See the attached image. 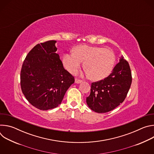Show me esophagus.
<instances>
[{"label":"esophagus","instance_id":"esophagus-1","mask_svg":"<svg viewBox=\"0 0 154 154\" xmlns=\"http://www.w3.org/2000/svg\"><path fill=\"white\" fill-rule=\"evenodd\" d=\"M82 81L81 80H79V79H75V83H77V84H79L80 83H82Z\"/></svg>","mask_w":154,"mask_h":154}]
</instances>
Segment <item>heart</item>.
<instances>
[{
    "instance_id": "heart-1",
    "label": "heart",
    "mask_w": 154,
    "mask_h": 154,
    "mask_svg": "<svg viewBox=\"0 0 154 154\" xmlns=\"http://www.w3.org/2000/svg\"><path fill=\"white\" fill-rule=\"evenodd\" d=\"M85 61L86 74L91 79L99 81L110 74L116 63L114 52L108 49L80 45L75 47L74 52L64 55L63 63L68 71L75 72Z\"/></svg>"
}]
</instances>
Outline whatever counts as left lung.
I'll return each mask as SVG.
<instances>
[{"instance_id":"left-lung-1","label":"left lung","mask_w":154,"mask_h":154,"mask_svg":"<svg viewBox=\"0 0 154 154\" xmlns=\"http://www.w3.org/2000/svg\"><path fill=\"white\" fill-rule=\"evenodd\" d=\"M131 80L130 66L122 56L106 78L91 83L90 94L86 97L87 105L99 113L112 110L125 99Z\"/></svg>"}]
</instances>
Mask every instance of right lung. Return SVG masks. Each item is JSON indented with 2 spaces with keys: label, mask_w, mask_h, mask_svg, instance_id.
I'll list each match as a JSON object with an SVG mask.
<instances>
[{
  "label": "right lung",
  "mask_w": 154,
  "mask_h": 154,
  "mask_svg": "<svg viewBox=\"0 0 154 154\" xmlns=\"http://www.w3.org/2000/svg\"><path fill=\"white\" fill-rule=\"evenodd\" d=\"M55 40L36 45L26 56L20 71V86L27 100L41 110L61 104L74 83V77L64 69L56 53Z\"/></svg>",
  "instance_id": "1"
}]
</instances>
